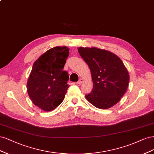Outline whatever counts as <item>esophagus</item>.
I'll list each match as a JSON object with an SVG mask.
<instances>
[{
  "instance_id": "esophagus-1",
  "label": "esophagus",
  "mask_w": 154,
  "mask_h": 154,
  "mask_svg": "<svg viewBox=\"0 0 154 154\" xmlns=\"http://www.w3.org/2000/svg\"><path fill=\"white\" fill-rule=\"evenodd\" d=\"M84 82V80L82 79H79V80L77 82V84H82Z\"/></svg>"
}]
</instances>
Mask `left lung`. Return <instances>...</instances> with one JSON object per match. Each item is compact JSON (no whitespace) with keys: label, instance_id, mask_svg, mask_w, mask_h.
Here are the masks:
<instances>
[{"label":"left lung","instance_id":"left-lung-1","mask_svg":"<svg viewBox=\"0 0 154 154\" xmlns=\"http://www.w3.org/2000/svg\"><path fill=\"white\" fill-rule=\"evenodd\" d=\"M78 52L90 69L93 90L86 95L95 107L106 109L115 106L125 93L129 75L115 54L96 47H79Z\"/></svg>","mask_w":154,"mask_h":154}]
</instances>
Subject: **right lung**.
<instances>
[{
    "label": "right lung",
    "mask_w": 154,
    "mask_h": 154,
    "mask_svg": "<svg viewBox=\"0 0 154 154\" xmlns=\"http://www.w3.org/2000/svg\"><path fill=\"white\" fill-rule=\"evenodd\" d=\"M68 54V47H56L33 64L27 84L28 95L34 105L45 111L54 110L64 100L69 76L63 69Z\"/></svg>",
    "instance_id": "obj_1"
}]
</instances>
